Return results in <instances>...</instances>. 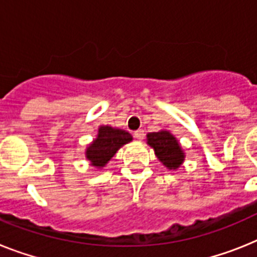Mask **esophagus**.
Instances as JSON below:
<instances>
[{
  "mask_svg": "<svg viewBox=\"0 0 257 257\" xmlns=\"http://www.w3.org/2000/svg\"><path fill=\"white\" fill-rule=\"evenodd\" d=\"M133 136H135L137 140H142L144 139V136H145V133H144V131H142V129H139V131H136V132L133 133Z\"/></svg>",
  "mask_w": 257,
  "mask_h": 257,
  "instance_id": "obj_1",
  "label": "esophagus"
}]
</instances>
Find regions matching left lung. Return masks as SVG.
<instances>
[{"instance_id":"8db88e82","label":"left lung","mask_w":257,"mask_h":257,"mask_svg":"<svg viewBox=\"0 0 257 257\" xmlns=\"http://www.w3.org/2000/svg\"><path fill=\"white\" fill-rule=\"evenodd\" d=\"M148 145L154 149L155 155L169 170H176L184 162V152L178 140L169 131L148 133Z\"/></svg>"}]
</instances>
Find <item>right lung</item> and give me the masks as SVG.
Returning <instances> with one entry per match:
<instances>
[{"mask_svg": "<svg viewBox=\"0 0 257 257\" xmlns=\"http://www.w3.org/2000/svg\"><path fill=\"white\" fill-rule=\"evenodd\" d=\"M132 140V136L122 129L102 125L99 126L96 139L86 149V158L90 161L91 166L102 169L111 161L118 149Z\"/></svg>", "mask_w": 257, "mask_h": 257, "instance_id": "right-lung-1", "label": "right lung"}]
</instances>
